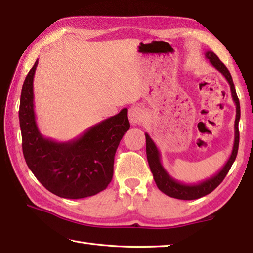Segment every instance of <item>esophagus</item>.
Returning a JSON list of instances; mask_svg holds the SVG:
<instances>
[{"instance_id": "1", "label": "esophagus", "mask_w": 253, "mask_h": 253, "mask_svg": "<svg viewBox=\"0 0 253 253\" xmlns=\"http://www.w3.org/2000/svg\"><path fill=\"white\" fill-rule=\"evenodd\" d=\"M128 117H129L130 123L136 125V124H140L144 120L146 112L142 109V106L133 105L129 109V112H128Z\"/></svg>"}]
</instances>
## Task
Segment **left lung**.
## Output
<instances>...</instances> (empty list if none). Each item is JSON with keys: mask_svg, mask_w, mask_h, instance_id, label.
<instances>
[{"mask_svg": "<svg viewBox=\"0 0 253 253\" xmlns=\"http://www.w3.org/2000/svg\"><path fill=\"white\" fill-rule=\"evenodd\" d=\"M206 57L210 61V63H211L225 78H226V80L229 84L233 100L236 104V120H235V125H234V128H235L234 146L227 162L225 163V165L217 171L215 175H213L212 177H210V178L206 180L198 182V184H184V182L177 181L163 168L162 163H161V153L159 151V149L157 148V146H155L154 141L146 132L147 159H148L150 169H151L153 174L155 184H157L159 189L163 193H165V195H168L169 197H171V198L180 199V200H195V199H199L203 196L209 195L210 192H212L223 181L225 176L227 175L228 170L230 169L233 163L235 162L236 157H237V152H238V146H239L238 123L240 120V104H239V99L237 96V93H236V90H235L232 75H230L227 67L224 65L214 52L207 51Z\"/></svg>", "mask_w": 253, "mask_h": 253, "instance_id": "8db88e82", "label": "left lung"}]
</instances>
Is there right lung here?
Returning a JSON list of instances; mask_svg holds the SVG:
<instances>
[{
  "mask_svg": "<svg viewBox=\"0 0 253 253\" xmlns=\"http://www.w3.org/2000/svg\"><path fill=\"white\" fill-rule=\"evenodd\" d=\"M38 60L23 84L19 124L23 153L30 170L47 190L66 199H82L104 190L113 177L116 149L129 129L127 109L90 127L73 140L44 137L37 126L34 77Z\"/></svg>",
  "mask_w": 253,
  "mask_h": 253,
  "instance_id": "right-lung-1",
  "label": "right lung"
}]
</instances>
